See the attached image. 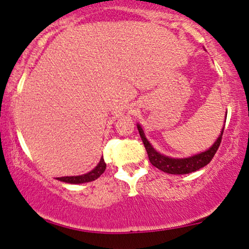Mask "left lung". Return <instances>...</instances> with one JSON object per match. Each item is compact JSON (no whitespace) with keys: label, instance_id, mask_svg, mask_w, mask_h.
<instances>
[{"label":"left lung","instance_id":"left-lung-1","mask_svg":"<svg viewBox=\"0 0 249 249\" xmlns=\"http://www.w3.org/2000/svg\"><path fill=\"white\" fill-rule=\"evenodd\" d=\"M138 130L140 133V136H141L142 142L144 144V148L147 150L148 159H149L150 163L156 167V168L162 170V172L168 173V174H188V173L196 172V170L205 167L206 164H208L212 161V159H213L216 150L219 149L223 134L222 129L221 134H220L216 141L214 142L213 146L209 147V149L206 150V152H202L200 154L189 156V158L185 159H174L166 155H162L159 152H156L152 144L149 143V141L146 139L143 130H142L140 124H138Z\"/></svg>","mask_w":249,"mask_h":249}]
</instances>
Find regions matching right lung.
Returning <instances> with one entry per match:
<instances>
[{
    "instance_id": "obj_1",
    "label": "right lung",
    "mask_w": 249,
    "mask_h": 249,
    "mask_svg": "<svg viewBox=\"0 0 249 249\" xmlns=\"http://www.w3.org/2000/svg\"><path fill=\"white\" fill-rule=\"evenodd\" d=\"M106 170V162L103 160V158H101L99 164L93 170L87 173V174L83 175H79V177H62V178H57L58 181H62V182H67V183H85V182H90V181L96 180L97 178H100V175L102 174L103 172Z\"/></svg>"
}]
</instances>
